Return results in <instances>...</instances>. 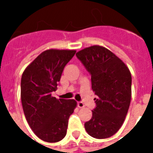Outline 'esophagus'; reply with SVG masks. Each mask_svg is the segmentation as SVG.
<instances>
[{"mask_svg": "<svg viewBox=\"0 0 153 153\" xmlns=\"http://www.w3.org/2000/svg\"><path fill=\"white\" fill-rule=\"evenodd\" d=\"M78 107H79V108H83V107H85V105H84V103L82 102H78Z\"/></svg>", "mask_w": 153, "mask_h": 153, "instance_id": "obj_1", "label": "esophagus"}]
</instances>
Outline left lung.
Wrapping results in <instances>:
<instances>
[{
  "mask_svg": "<svg viewBox=\"0 0 153 153\" xmlns=\"http://www.w3.org/2000/svg\"><path fill=\"white\" fill-rule=\"evenodd\" d=\"M91 75L95 109L84 126L89 135L105 139L122 126L131 102L132 77L128 67L104 47L94 45L76 53Z\"/></svg>",
  "mask_w": 153,
  "mask_h": 153,
  "instance_id": "8db88e82",
  "label": "left lung"
}]
</instances>
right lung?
I'll use <instances>...</instances> for the list:
<instances>
[{
	"label": "right lung",
	"mask_w": 153,
	"mask_h": 153,
	"mask_svg": "<svg viewBox=\"0 0 153 153\" xmlns=\"http://www.w3.org/2000/svg\"><path fill=\"white\" fill-rule=\"evenodd\" d=\"M75 52V50H46L23 72L20 84L23 110L30 128L46 142H58L64 138L68 119L77 106L74 99L52 97L65 66Z\"/></svg>",
	"instance_id": "1"
}]
</instances>
